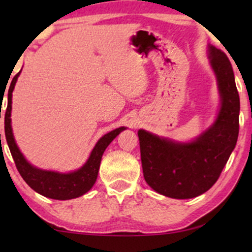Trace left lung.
<instances>
[{
	"instance_id": "obj_1",
	"label": "left lung",
	"mask_w": 252,
	"mask_h": 252,
	"mask_svg": "<svg viewBox=\"0 0 252 252\" xmlns=\"http://www.w3.org/2000/svg\"><path fill=\"white\" fill-rule=\"evenodd\" d=\"M221 106L213 125L189 143H179L137 132L147 184L171 198H192L208 191L218 180L239 136L240 96L232 64L226 54L209 46Z\"/></svg>"
}]
</instances>
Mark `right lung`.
I'll list each match as a JSON object with an SVG mask.
<instances>
[{"label": "right lung", "mask_w": 252, "mask_h": 252, "mask_svg": "<svg viewBox=\"0 0 252 252\" xmlns=\"http://www.w3.org/2000/svg\"><path fill=\"white\" fill-rule=\"evenodd\" d=\"M19 74L20 72L13 77L11 84H10L8 92V106H6L4 117L5 139L8 142L10 153H11L13 160H15L17 170L33 190L39 192L40 195L46 196V197L65 201V199H72L82 196L88 190H91L96 179H97L99 164H101L103 153H104L106 147L112 142V140L120 132H123L126 128L125 127H119V128L113 129L110 133L105 134L104 136H102L96 143L86 164L77 171L71 172V173H60V172L44 171L34 167L25 159V157L23 156V154L17 147L11 128V118L10 117H11L12 92Z\"/></svg>", "instance_id": "obj_1"}]
</instances>
